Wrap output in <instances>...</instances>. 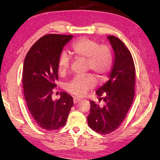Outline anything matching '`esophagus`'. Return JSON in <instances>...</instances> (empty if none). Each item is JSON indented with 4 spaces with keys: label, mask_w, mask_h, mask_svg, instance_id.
<instances>
[{
    "label": "esophagus",
    "mask_w": 160,
    "mask_h": 160,
    "mask_svg": "<svg viewBox=\"0 0 160 160\" xmlns=\"http://www.w3.org/2000/svg\"><path fill=\"white\" fill-rule=\"evenodd\" d=\"M81 101V99L78 98H76V97H75V98H73V102L74 103H77L79 102V101Z\"/></svg>",
    "instance_id": "34e87169"
}]
</instances>
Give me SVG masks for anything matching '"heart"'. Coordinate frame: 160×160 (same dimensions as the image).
<instances>
[{
  "mask_svg": "<svg viewBox=\"0 0 160 160\" xmlns=\"http://www.w3.org/2000/svg\"><path fill=\"white\" fill-rule=\"evenodd\" d=\"M71 52L77 59L85 60L88 69L93 71L99 79L107 75L112 64V55L107 46H99L98 42L83 37L75 42L71 47ZM70 66V59L67 53L62 52L58 61L59 74L65 75ZM96 79L93 75L75 77L65 85L67 91L77 97L85 95L87 92L96 85Z\"/></svg>",
  "mask_w": 160,
  "mask_h": 160,
  "instance_id": "heart-1",
  "label": "heart"
}]
</instances>
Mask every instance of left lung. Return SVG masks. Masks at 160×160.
I'll return each instance as SVG.
<instances>
[{"instance_id": "left-lung-1", "label": "left lung", "mask_w": 160, "mask_h": 160, "mask_svg": "<svg viewBox=\"0 0 160 160\" xmlns=\"http://www.w3.org/2000/svg\"><path fill=\"white\" fill-rule=\"evenodd\" d=\"M114 52L108 80L96 91L105 101L100 107L90 101L89 126L100 134H108L119 128L132 104L135 93V69L130 51L119 38L107 37Z\"/></svg>"}]
</instances>
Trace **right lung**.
Wrapping results in <instances>:
<instances>
[{
	"label": "right lung",
	"mask_w": 160,
	"mask_h": 160,
	"mask_svg": "<svg viewBox=\"0 0 160 160\" xmlns=\"http://www.w3.org/2000/svg\"><path fill=\"white\" fill-rule=\"evenodd\" d=\"M72 37L45 35L32 46L24 61L22 85L28 110L38 126L47 131L64 126L73 106L72 98L65 91L60 92L59 99H52L59 79L58 61L64 46Z\"/></svg>",
	"instance_id": "add662e5"
}]
</instances>
